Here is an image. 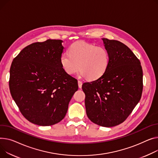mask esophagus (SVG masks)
Segmentation results:
<instances>
[{
  "instance_id": "obj_1",
  "label": "esophagus",
  "mask_w": 158,
  "mask_h": 158,
  "mask_svg": "<svg viewBox=\"0 0 158 158\" xmlns=\"http://www.w3.org/2000/svg\"><path fill=\"white\" fill-rule=\"evenodd\" d=\"M82 81H78V86H79V88H81L82 87Z\"/></svg>"
}]
</instances>
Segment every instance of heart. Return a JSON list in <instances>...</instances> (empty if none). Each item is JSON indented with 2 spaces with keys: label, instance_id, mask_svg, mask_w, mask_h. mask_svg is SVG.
<instances>
[{
  "label": "heart",
  "instance_id": "heart-1",
  "mask_svg": "<svg viewBox=\"0 0 158 158\" xmlns=\"http://www.w3.org/2000/svg\"><path fill=\"white\" fill-rule=\"evenodd\" d=\"M69 52L62 53L60 58L63 69L69 75L75 73L79 67L82 76L96 80L106 72L109 65V52L102 46L77 41L70 46Z\"/></svg>",
  "mask_w": 158,
  "mask_h": 158
}]
</instances>
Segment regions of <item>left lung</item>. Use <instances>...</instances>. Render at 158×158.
<instances>
[{"mask_svg": "<svg viewBox=\"0 0 158 158\" xmlns=\"http://www.w3.org/2000/svg\"><path fill=\"white\" fill-rule=\"evenodd\" d=\"M109 52V65L98 79L83 83L88 118L103 127L123 123L140 101L143 90L140 61L121 42L102 39Z\"/></svg>", "mask_w": 158, "mask_h": 158, "instance_id": "8db88e82", "label": "left lung"}]
</instances>
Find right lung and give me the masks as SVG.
Listing matches in <instances>:
<instances>
[{
    "mask_svg": "<svg viewBox=\"0 0 158 158\" xmlns=\"http://www.w3.org/2000/svg\"><path fill=\"white\" fill-rule=\"evenodd\" d=\"M62 42L48 39L31 44L10 66V94L21 113L33 124L51 126L61 121L78 89L77 80L61 65Z\"/></svg>",
    "mask_w": 158,
    "mask_h": 158,
    "instance_id": "right-lung-1",
    "label": "right lung"
}]
</instances>
